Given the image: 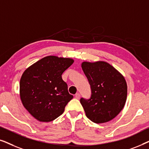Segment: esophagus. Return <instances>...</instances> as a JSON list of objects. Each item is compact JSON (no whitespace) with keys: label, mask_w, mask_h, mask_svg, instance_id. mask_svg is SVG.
Wrapping results in <instances>:
<instances>
[{"label":"esophagus","mask_w":149,"mask_h":149,"mask_svg":"<svg viewBox=\"0 0 149 149\" xmlns=\"http://www.w3.org/2000/svg\"><path fill=\"white\" fill-rule=\"evenodd\" d=\"M80 97H81L80 93H76V95H75V97H76L77 99H79V98H80Z\"/></svg>","instance_id":"esophagus-1"}]
</instances>
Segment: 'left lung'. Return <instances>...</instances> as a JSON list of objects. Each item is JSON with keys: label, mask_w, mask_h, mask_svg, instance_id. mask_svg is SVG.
<instances>
[{"label": "left lung", "mask_w": 149, "mask_h": 149, "mask_svg": "<svg viewBox=\"0 0 149 149\" xmlns=\"http://www.w3.org/2000/svg\"><path fill=\"white\" fill-rule=\"evenodd\" d=\"M81 67L91 91L90 98L80 100L87 117L95 123L113 119L123 109L127 99L125 78L111 64L102 61L84 62Z\"/></svg>", "instance_id": "1"}]
</instances>
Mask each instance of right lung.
Instances as JSON below:
<instances>
[{"mask_svg":"<svg viewBox=\"0 0 149 149\" xmlns=\"http://www.w3.org/2000/svg\"><path fill=\"white\" fill-rule=\"evenodd\" d=\"M73 62L71 58L49 56L24 72L19 83L20 97L25 109L38 121H54L72 99L62 74Z\"/></svg>","mask_w":149,"mask_h":149,"instance_id":"1","label":"right lung"}]
</instances>
